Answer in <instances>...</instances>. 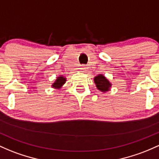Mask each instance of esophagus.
I'll use <instances>...</instances> for the list:
<instances>
[{
    "mask_svg": "<svg viewBox=\"0 0 159 159\" xmlns=\"http://www.w3.org/2000/svg\"><path fill=\"white\" fill-rule=\"evenodd\" d=\"M80 69L82 71H84L85 69H86V67H85L84 66H81V67H80Z\"/></svg>",
    "mask_w": 159,
    "mask_h": 159,
    "instance_id": "34e87169",
    "label": "esophagus"
}]
</instances>
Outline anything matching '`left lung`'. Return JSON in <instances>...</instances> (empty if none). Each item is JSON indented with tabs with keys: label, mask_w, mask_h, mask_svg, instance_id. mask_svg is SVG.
Wrapping results in <instances>:
<instances>
[{
	"label": "left lung",
	"mask_w": 159,
	"mask_h": 159,
	"mask_svg": "<svg viewBox=\"0 0 159 159\" xmlns=\"http://www.w3.org/2000/svg\"><path fill=\"white\" fill-rule=\"evenodd\" d=\"M93 80L97 88L101 92L106 93V92L109 91L111 88V84L103 75H98L97 76L94 77Z\"/></svg>",
	"instance_id": "obj_1"
}]
</instances>
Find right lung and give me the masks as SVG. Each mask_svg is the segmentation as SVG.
I'll return each instance as SVG.
<instances>
[{"label": "right lung", "mask_w": 159, "mask_h": 159, "mask_svg": "<svg viewBox=\"0 0 159 159\" xmlns=\"http://www.w3.org/2000/svg\"><path fill=\"white\" fill-rule=\"evenodd\" d=\"M66 77L62 75L58 76L57 78V79L55 80V81L53 83V84L51 85V87L54 89L59 90V89H60L62 86H63V84L66 83Z\"/></svg>", "instance_id": "add662e5"}]
</instances>
